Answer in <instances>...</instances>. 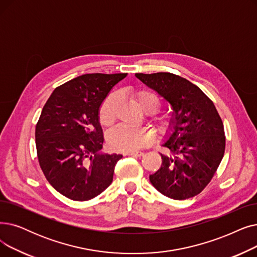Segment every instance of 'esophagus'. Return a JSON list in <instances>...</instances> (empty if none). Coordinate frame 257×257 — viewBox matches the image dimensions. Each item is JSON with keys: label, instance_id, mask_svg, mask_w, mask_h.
Wrapping results in <instances>:
<instances>
[{"label": "esophagus", "instance_id": "1", "mask_svg": "<svg viewBox=\"0 0 257 257\" xmlns=\"http://www.w3.org/2000/svg\"><path fill=\"white\" fill-rule=\"evenodd\" d=\"M125 155L126 156H132V157H142L143 153L142 152H134V153H127Z\"/></svg>", "mask_w": 257, "mask_h": 257}]
</instances>
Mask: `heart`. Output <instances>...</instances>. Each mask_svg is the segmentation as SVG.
<instances>
[{
    "label": "heart",
    "instance_id": "1",
    "mask_svg": "<svg viewBox=\"0 0 257 257\" xmlns=\"http://www.w3.org/2000/svg\"><path fill=\"white\" fill-rule=\"evenodd\" d=\"M138 106L148 113L156 130L165 134L175 127V119L172 115H157L156 112L161 106V100L152 91L141 90L133 93ZM119 104V97L115 93H109L102 101L99 108V120L104 126H111L116 120V111ZM154 139L153 133L145 128H131L125 125H118L107 134V142L111 149L117 152H136L149 145Z\"/></svg>",
    "mask_w": 257,
    "mask_h": 257
}]
</instances>
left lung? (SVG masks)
<instances>
[{
  "mask_svg": "<svg viewBox=\"0 0 257 257\" xmlns=\"http://www.w3.org/2000/svg\"><path fill=\"white\" fill-rule=\"evenodd\" d=\"M136 76L174 111L175 127L163 144L170 156L161 154L162 165L150 181L165 197L192 198L208 185L224 157L223 121L212 100L189 80L168 72L136 73Z\"/></svg>",
  "mask_w": 257,
  "mask_h": 257,
  "instance_id": "obj_1",
  "label": "left lung"
}]
</instances>
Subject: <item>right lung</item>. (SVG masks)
<instances>
[{"instance_id":"obj_1","label":"right lung","mask_w":257,"mask_h":257,"mask_svg":"<svg viewBox=\"0 0 257 257\" xmlns=\"http://www.w3.org/2000/svg\"><path fill=\"white\" fill-rule=\"evenodd\" d=\"M117 74H83L57 87L43 107L35 127L40 166L52 187L73 201H89L113 181L117 154H101L99 107Z\"/></svg>"}]
</instances>
